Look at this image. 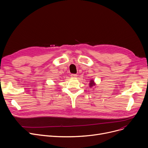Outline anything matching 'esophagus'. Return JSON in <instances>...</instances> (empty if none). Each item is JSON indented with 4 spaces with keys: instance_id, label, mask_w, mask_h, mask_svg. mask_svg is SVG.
Listing matches in <instances>:
<instances>
[{
    "instance_id": "1",
    "label": "esophagus",
    "mask_w": 148,
    "mask_h": 148,
    "mask_svg": "<svg viewBox=\"0 0 148 148\" xmlns=\"http://www.w3.org/2000/svg\"><path fill=\"white\" fill-rule=\"evenodd\" d=\"M71 77H72V78H76V77H77V74H72L71 75Z\"/></svg>"
}]
</instances>
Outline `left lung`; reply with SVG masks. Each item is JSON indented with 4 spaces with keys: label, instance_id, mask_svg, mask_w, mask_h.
I'll use <instances>...</instances> for the list:
<instances>
[{
    "label": "left lung",
    "instance_id": "obj_1",
    "mask_svg": "<svg viewBox=\"0 0 148 148\" xmlns=\"http://www.w3.org/2000/svg\"><path fill=\"white\" fill-rule=\"evenodd\" d=\"M94 86H96V84H95L94 80L92 79L90 80V82H89V87H90V88H92V87H93Z\"/></svg>",
    "mask_w": 148,
    "mask_h": 148
}]
</instances>
